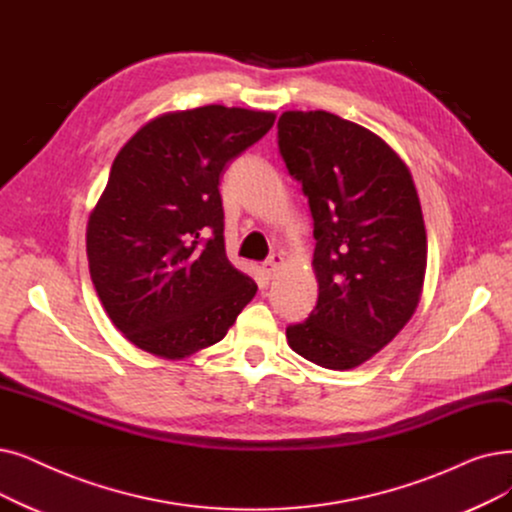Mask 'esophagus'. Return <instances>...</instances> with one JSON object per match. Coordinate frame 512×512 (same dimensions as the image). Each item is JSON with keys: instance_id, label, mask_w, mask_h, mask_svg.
<instances>
[{"instance_id": "obj_1", "label": "esophagus", "mask_w": 512, "mask_h": 512, "mask_svg": "<svg viewBox=\"0 0 512 512\" xmlns=\"http://www.w3.org/2000/svg\"><path fill=\"white\" fill-rule=\"evenodd\" d=\"M282 263H284V257L280 253H274V255H270L268 259L263 261V270L268 272V276H274L280 270Z\"/></svg>"}]
</instances>
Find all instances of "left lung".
<instances>
[{
	"mask_svg": "<svg viewBox=\"0 0 512 512\" xmlns=\"http://www.w3.org/2000/svg\"><path fill=\"white\" fill-rule=\"evenodd\" d=\"M278 148L314 219L318 303L286 328L293 351L330 370L370 360L420 301L427 232L410 169L370 129L326 110H286Z\"/></svg>",
	"mask_w": 512,
	"mask_h": 512,
	"instance_id": "left-lung-1",
	"label": "left lung"
}]
</instances>
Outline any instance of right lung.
<instances>
[{
	"mask_svg": "<svg viewBox=\"0 0 512 512\" xmlns=\"http://www.w3.org/2000/svg\"><path fill=\"white\" fill-rule=\"evenodd\" d=\"M274 113L209 104L146 123L117 154L87 221L108 318L144 351L180 360L226 337L257 284L226 257L219 177Z\"/></svg>",
	"mask_w": 512,
	"mask_h": 512,
	"instance_id": "obj_1",
	"label": "right lung"
}]
</instances>
